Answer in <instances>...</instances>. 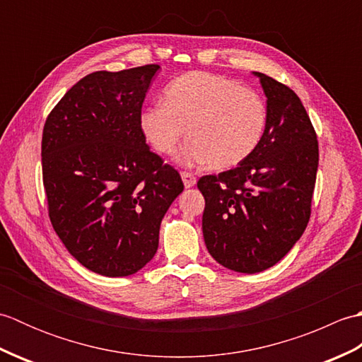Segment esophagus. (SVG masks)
I'll return each instance as SVG.
<instances>
[{"mask_svg": "<svg viewBox=\"0 0 362 362\" xmlns=\"http://www.w3.org/2000/svg\"><path fill=\"white\" fill-rule=\"evenodd\" d=\"M180 175H182V180H183V185H185V188H193L196 185V175L194 174L183 171Z\"/></svg>", "mask_w": 362, "mask_h": 362, "instance_id": "obj_1", "label": "esophagus"}]
</instances>
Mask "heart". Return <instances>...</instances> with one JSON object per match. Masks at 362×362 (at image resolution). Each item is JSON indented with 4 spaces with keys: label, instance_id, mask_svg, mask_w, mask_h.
Returning a JSON list of instances; mask_svg holds the SVG:
<instances>
[{
    "label": "heart",
    "instance_id": "obj_1",
    "mask_svg": "<svg viewBox=\"0 0 362 362\" xmlns=\"http://www.w3.org/2000/svg\"><path fill=\"white\" fill-rule=\"evenodd\" d=\"M267 107L255 90L226 76L191 71L169 82L163 101L140 115V129L153 149L171 156L185 134L179 160L187 166L235 168L259 146Z\"/></svg>",
    "mask_w": 362,
    "mask_h": 362
}]
</instances>
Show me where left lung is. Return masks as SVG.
Here are the masks:
<instances>
[{
	"label": "left lung",
	"instance_id": "1",
	"mask_svg": "<svg viewBox=\"0 0 362 362\" xmlns=\"http://www.w3.org/2000/svg\"><path fill=\"white\" fill-rule=\"evenodd\" d=\"M253 74L267 98L263 140L236 168L197 182L206 249L243 274L272 267L303 235L319 165L317 135L300 98L284 83Z\"/></svg>",
	"mask_w": 362,
	"mask_h": 362
}]
</instances>
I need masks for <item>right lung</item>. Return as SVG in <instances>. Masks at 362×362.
Masks as SVG:
<instances>
[{"label":"right lung","mask_w":362,"mask_h":362,"mask_svg":"<svg viewBox=\"0 0 362 362\" xmlns=\"http://www.w3.org/2000/svg\"><path fill=\"white\" fill-rule=\"evenodd\" d=\"M158 65L96 71L46 118L43 187L51 224L90 271L127 276L158 247L160 224L183 191L180 174L146 144L140 115Z\"/></svg>","instance_id":"add662e5"}]
</instances>
